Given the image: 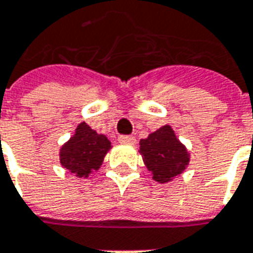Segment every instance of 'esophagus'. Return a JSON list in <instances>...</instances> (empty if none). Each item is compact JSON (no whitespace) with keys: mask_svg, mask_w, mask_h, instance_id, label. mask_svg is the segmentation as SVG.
I'll return each mask as SVG.
<instances>
[{"mask_svg":"<svg viewBox=\"0 0 253 253\" xmlns=\"http://www.w3.org/2000/svg\"><path fill=\"white\" fill-rule=\"evenodd\" d=\"M119 141L121 144H136V139L133 136H120Z\"/></svg>","mask_w":253,"mask_h":253,"instance_id":"obj_1","label":"esophagus"}]
</instances>
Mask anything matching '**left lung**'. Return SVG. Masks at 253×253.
<instances>
[{"label": "left lung", "instance_id": "left-lung-1", "mask_svg": "<svg viewBox=\"0 0 253 253\" xmlns=\"http://www.w3.org/2000/svg\"><path fill=\"white\" fill-rule=\"evenodd\" d=\"M140 154L145 167L152 172V178L166 183L180 175L189 166L190 154L169 125H165L147 139L140 140Z\"/></svg>", "mask_w": 253, "mask_h": 253}]
</instances>
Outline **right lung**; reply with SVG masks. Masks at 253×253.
Wrapping results in <instances>:
<instances>
[{
  "label": "right lung",
  "instance_id": "add662e5",
  "mask_svg": "<svg viewBox=\"0 0 253 253\" xmlns=\"http://www.w3.org/2000/svg\"><path fill=\"white\" fill-rule=\"evenodd\" d=\"M110 148L112 143L105 134L97 133L86 123H81L73 137L60 148V165L78 178H88L101 167Z\"/></svg>",
  "mask_w": 253,
  "mask_h": 253
}]
</instances>
